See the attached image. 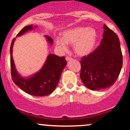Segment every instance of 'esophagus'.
Listing matches in <instances>:
<instances>
[{"instance_id":"esophagus-1","label":"esophagus","mask_w":130,"mask_h":130,"mask_svg":"<svg viewBox=\"0 0 130 130\" xmlns=\"http://www.w3.org/2000/svg\"><path fill=\"white\" fill-rule=\"evenodd\" d=\"M66 60H67V61L71 60H72V58H71V57H70L67 56V57H66Z\"/></svg>"}]
</instances>
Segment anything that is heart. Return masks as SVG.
I'll return each mask as SVG.
<instances>
[{
	"mask_svg": "<svg viewBox=\"0 0 130 130\" xmlns=\"http://www.w3.org/2000/svg\"><path fill=\"white\" fill-rule=\"evenodd\" d=\"M97 39V33L92 28L77 27L62 34V38H56L55 43L61 51L67 50V44H73L74 52L79 56H86L92 52Z\"/></svg>",
	"mask_w": 130,
	"mask_h": 130,
	"instance_id": "b5f03b06",
	"label": "heart"
}]
</instances>
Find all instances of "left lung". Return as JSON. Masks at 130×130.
<instances>
[{
  "label": "left lung",
  "instance_id": "1",
  "mask_svg": "<svg viewBox=\"0 0 130 130\" xmlns=\"http://www.w3.org/2000/svg\"><path fill=\"white\" fill-rule=\"evenodd\" d=\"M80 63V79L88 89L100 90L112 86L123 64L120 41L116 33L104 24L101 44L81 57Z\"/></svg>",
  "mask_w": 130,
  "mask_h": 130
}]
</instances>
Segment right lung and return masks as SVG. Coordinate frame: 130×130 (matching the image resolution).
Instances as JSON below:
<instances>
[{
    "label": "right lung",
    "instance_id": "add662e5",
    "mask_svg": "<svg viewBox=\"0 0 130 130\" xmlns=\"http://www.w3.org/2000/svg\"><path fill=\"white\" fill-rule=\"evenodd\" d=\"M32 29V25L24 27L17 36L21 35L26 31ZM46 37L51 44H53V39L49 36ZM14 40L15 38L13 39L10 46V67L13 81L21 90L30 95L43 96L50 95L57 86L62 70L66 65L65 57H59L50 54L42 69L38 73L30 78H22L16 71L13 59L12 51Z\"/></svg>",
    "mask_w": 130,
    "mask_h": 130
}]
</instances>
